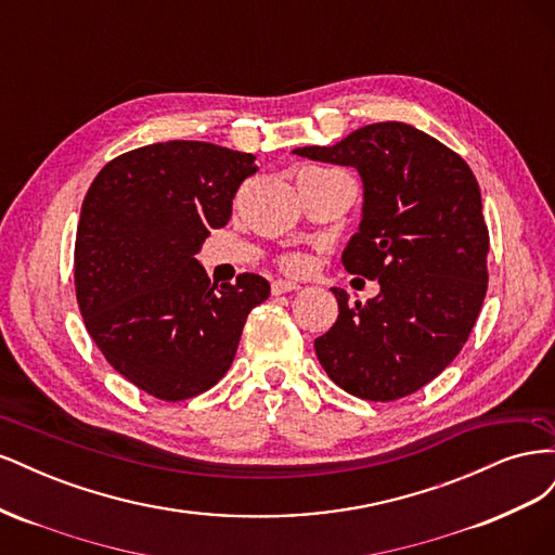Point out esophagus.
<instances>
[{
	"label": "esophagus",
	"instance_id": "34e87169",
	"mask_svg": "<svg viewBox=\"0 0 555 555\" xmlns=\"http://www.w3.org/2000/svg\"><path fill=\"white\" fill-rule=\"evenodd\" d=\"M296 289H300L296 282H292V280H275L273 284H271V292H273V296H282V294H287V292H296Z\"/></svg>",
	"mask_w": 555,
	"mask_h": 555
}]
</instances>
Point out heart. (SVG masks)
<instances>
[{"instance_id":"1","label":"heart","mask_w":555,"mask_h":555,"mask_svg":"<svg viewBox=\"0 0 555 555\" xmlns=\"http://www.w3.org/2000/svg\"><path fill=\"white\" fill-rule=\"evenodd\" d=\"M280 266L284 268L287 273H306L310 268V259L306 255H298V251H294V255H287L280 259Z\"/></svg>"}]
</instances>
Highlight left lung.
Instances as JSON below:
<instances>
[{
    "label": "left lung",
    "instance_id": "obj_1",
    "mask_svg": "<svg viewBox=\"0 0 555 555\" xmlns=\"http://www.w3.org/2000/svg\"><path fill=\"white\" fill-rule=\"evenodd\" d=\"M294 155L354 166L361 231L343 251L347 273L379 282L365 306L343 289L338 322L314 340L326 375L347 393L391 402L459 357L489 289V227L465 159L405 122H375Z\"/></svg>",
    "mask_w": 555,
    "mask_h": 555
}]
</instances>
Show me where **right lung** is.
Wrapping results in <instances>:
<instances>
[{
    "label": "right lung",
    "instance_id": "add662e5",
    "mask_svg": "<svg viewBox=\"0 0 555 555\" xmlns=\"http://www.w3.org/2000/svg\"><path fill=\"white\" fill-rule=\"evenodd\" d=\"M255 155L166 141L111 159L82 201L74 247L78 310L106 361L147 396L208 391L236 357L247 314L271 294L257 273L217 287L194 259Z\"/></svg>",
    "mask_w": 555,
    "mask_h": 555
}]
</instances>
